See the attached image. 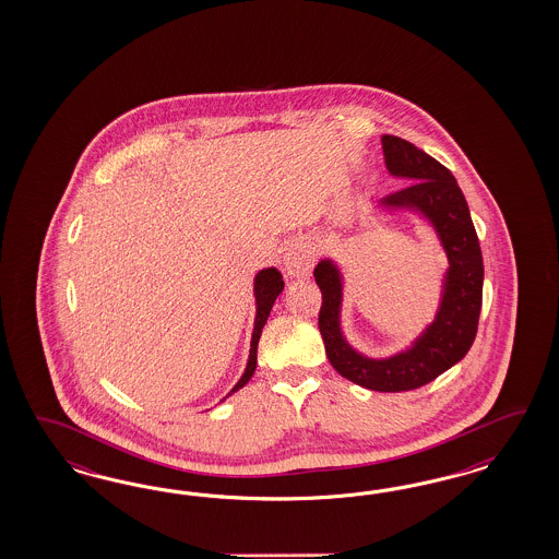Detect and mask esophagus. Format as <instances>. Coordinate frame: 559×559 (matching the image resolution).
Instances as JSON below:
<instances>
[{"mask_svg": "<svg viewBox=\"0 0 559 559\" xmlns=\"http://www.w3.org/2000/svg\"><path fill=\"white\" fill-rule=\"evenodd\" d=\"M316 255L305 246H293L283 254V266L290 276H307L313 271Z\"/></svg>", "mask_w": 559, "mask_h": 559, "instance_id": "34e87169", "label": "esophagus"}]
</instances>
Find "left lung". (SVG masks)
<instances>
[{
  "label": "left lung",
  "instance_id": "1",
  "mask_svg": "<svg viewBox=\"0 0 559 559\" xmlns=\"http://www.w3.org/2000/svg\"><path fill=\"white\" fill-rule=\"evenodd\" d=\"M385 166L393 176L412 180L388 194L381 206L418 211L432 223L449 258L442 299L430 323L407 350L390 358L358 355L340 330L342 274L332 260H322L313 276L322 290L320 332L332 367L360 388L372 391L418 390L459 362L474 344L481 311L484 260L467 201L453 174L406 139L381 136Z\"/></svg>",
  "mask_w": 559,
  "mask_h": 559
}]
</instances>
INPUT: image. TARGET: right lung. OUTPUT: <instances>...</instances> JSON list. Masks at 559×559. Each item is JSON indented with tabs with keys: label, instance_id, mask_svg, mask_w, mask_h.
<instances>
[{
	"label": "right lung",
	"instance_id": "obj_1",
	"mask_svg": "<svg viewBox=\"0 0 559 559\" xmlns=\"http://www.w3.org/2000/svg\"><path fill=\"white\" fill-rule=\"evenodd\" d=\"M285 288L283 283V274L276 271V269H264V271L258 272L254 278V295H255V322H254V334H252V348H250V358H248V365H246V371L241 374V379L237 381L236 388L231 390V393H236L237 390H241L255 371V358H258V340L262 336V328L271 316L272 305L276 301V297L281 295V290ZM229 393V395H231Z\"/></svg>",
	"mask_w": 559,
	"mask_h": 559
}]
</instances>
